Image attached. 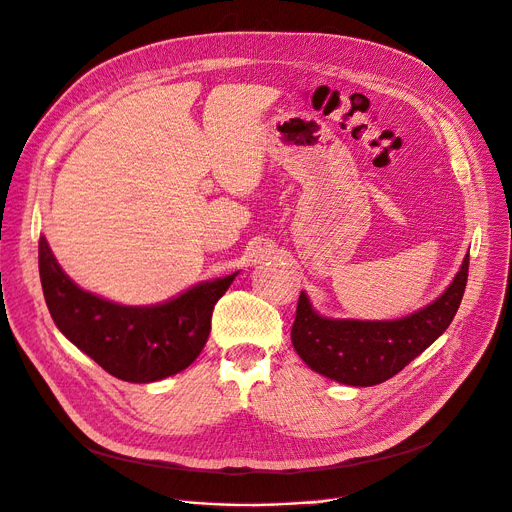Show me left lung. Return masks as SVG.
Wrapping results in <instances>:
<instances>
[{"label": "left lung", "instance_id": "obj_1", "mask_svg": "<svg viewBox=\"0 0 512 512\" xmlns=\"http://www.w3.org/2000/svg\"><path fill=\"white\" fill-rule=\"evenodd\" d=\"M468 267L470 253L437 300L396 320L322 316L302 292L292 345L302 361L324 378L363 388L382 384L445 333L466 290Z\"/></svg>", "mask_w": 512, "mask_h": 512}]
</instances>
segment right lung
<instances>
[{"label": "right lung", "instance_id": "right-lung-1", "mask_svg": "<svg viewBox=\"0 0 512 512\" xmlns=\"http://www.w3.org/2000/svg\"><path fill=\"white\" fill-rule=\"evenodd\" d=\"M38 269L57 329L108 374L132 384L175 376L196 361L210 335L214 304L239 275L200 282L161 304L126 306L81 290L44 237L38 241Z\"/></svg>", "mask_w": 512, "mask_h": 512}]
</instances>
